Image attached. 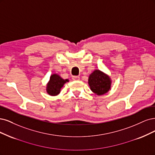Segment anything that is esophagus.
<instances>
[{
	"mask_svg": "<svg viewBox=\"0 0 155 155\" xmlns=\"http://www.w3.org/2000/svg\"><path fill=\"white\" fill-rule=\"evenodd\" d=\"M72 79L73 80V81H79L80 77L79 76H73Z\"/></svg>",
	"mask_w": 155,
	"mask_h": 155,
	"instance_id": "obj_1",
	"label": "esophagus"
}]
</instances>
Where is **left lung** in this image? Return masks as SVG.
<instances>
[{
    "mask_svg": "<svg viewBox=\"0 0 155 155\" xmlns=\"http://www.w3.org/2000/svg\"><path fill=\"white\" fill-rule=\"evenodd\" d=\"M88 83L91 90L98 95L106 93L111 87L110 78L100 70L94 71L89 75Z\"/></svg>",
    "mask_w": 155,
    "mask_h": 155,
    "instance_id": "left-lung-1",
    "label": "left lung"
}]
</instances>
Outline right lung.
Returning <instances> with one entry per match:
<instances>
[{"label":"right lung","mask_w":155,"mask_h":155,"mask_svg":"<svg viewBox=\"0 0 155 155\" xmlns=\"http://www.w3.org/2000/svg\"><path fill=\"white\" fill-rule=\"evenodd\" d=\"M68 81V79L64 80L57 74H53L47 86L48 93L51 96L57 95L61 91V89L63 87L64 84Z\"/></svg>","instance_id":"1"}]
</instances>
